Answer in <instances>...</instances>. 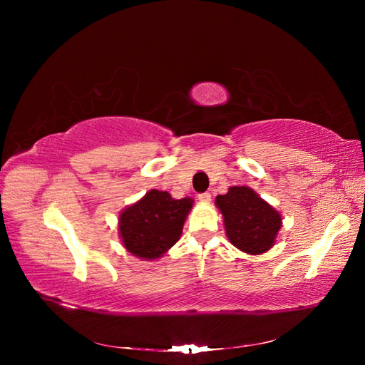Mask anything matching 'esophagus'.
I'll return each mask as SVG.
<instances>
[{
  "label": "esophagus",
  "mask_w": 365,
  "mask_h": 365,
  "mask_svg": "<svg viewBox=\"0 0 365 365\" xmlns=\"http://www.w3.org/2000/svg\"><path fill=\"white\" fill-rule=\"evenodd\" d=\"M197 200H200L201 202H208L210 200H212V195H210L208 192H204V193H200L197 195Z\"/></svg>",
  "instance_id": "1"
}]
</instances>
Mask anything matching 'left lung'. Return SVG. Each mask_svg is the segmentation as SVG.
<instances>
[{"label": "left lung", "mask_w": 365, "mask_h": 365, "mask_svg": "<svg viewBox=\"0 0 365 365\" xmlns=\"http://www.w3.org/2000/svg\"><path fill=\"white\" fill-rule=\"evenodd\" d=\"M216 205L224 215L227 237L236 248L262 254L274 245L282 217L250 187H231L216 197Z\"/></svg>", "instance_id": "1"}]
</instances>
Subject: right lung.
<instances>
[{"instance_id":"add662e5","label":"right lung","mask_w":365,"mask_h":365,"mask_svg":"<svg viewBox=\"0 0 365 365\" xmlns=\"http://www.w3.org/2000/svg\"><path fill=\"white\" fill-rule=\"evenodd\" d=\"M190 208V197L173 200L168 192H148L120 215L118 230L125 248L146 260L161 257L178 242Z\"/></svg>"}]
</instances>
